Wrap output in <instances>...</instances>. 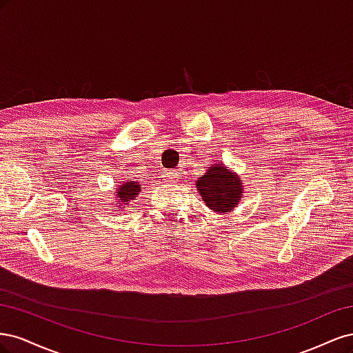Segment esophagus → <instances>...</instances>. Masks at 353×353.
Returning <instances> with one entry per match:
<instances>
[{"label": "esophagus", "instance_id": "34e87169", "mask_svg": "<svg viewBox=\"0 0 353 353\" xmlns=\"http://www.w3.org/2000/svg\"><path fill=\"white\" fill-rule=\"evenodd\" d=\"M163 176L168 183H174V181H176L179 178V172H178V169H169L163 174Z\"/></svg>", "mask_w": 353, "mask_h": 353}]
</instances>
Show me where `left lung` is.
I'll return each instance as SVG.
<instances>
[{"label":"left lung","instance_id":"left-lung-1","mask_svg":"<svg viewBox=\"0 0 353 353\" xmlns=\"http://www.w3.org/2000/svg\"><path fill=\"white\" fill-rule=\"evenodd\" d=\"M196 187L206 203V206L213 212L227 213L236 208L243 196L241 178L222 165L216 163L201 175Z\"/></svg>","mask_w":353,"mask_h":353}]
</instances>
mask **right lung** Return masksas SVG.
I'll list each match as a JSON object with an SVG mask.
<instances>
[{"label": "right lung", "instance_id": "1", "mask_svg": "<svg viewBox=\"0 0 353 353\" xmlns=\"http://www.w3.org/2000/svg\"><path fill=\"white\" fill-rule=\"evenodd\" d=\"M140 183H135L132 179H128L126 183H122V185L117 187L116 190V208H121V206H128L130 205L131 200H135L137 194L140 193Z\"/></svg>", "mask_w": 353, "mask_h": 353}]
</instances>
